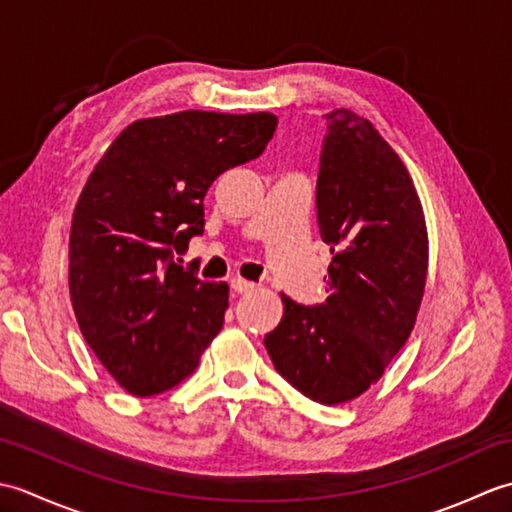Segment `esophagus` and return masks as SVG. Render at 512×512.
<instances>
[{"label": "esophagus", "instance_id": "esophagus-1", "mask_svg": "<svg viewBox=\"0 0 512 512\" xmlns=\"http://www.w3.org/2000/svg\"><path fill=\"white\" fill-rule=\"evenodd\" d=\"M231 288H233L235 292H239V295H246V292H253L257 286L253 284V281H248V279L233 277V279H231Z\"/></svg>", "mask_w": 512, "mask_h": 512}]
</instances>
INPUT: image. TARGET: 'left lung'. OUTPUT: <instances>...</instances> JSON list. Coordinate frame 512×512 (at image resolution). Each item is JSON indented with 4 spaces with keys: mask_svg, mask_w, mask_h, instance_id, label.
Returning <instances> with one entry per match:
<instances>
[{
    "mask_svg": "<svg viewBox=\"0 0 512 512\" xmlns=\"http://www.w3.org/2000/svg\"><path fill=\"white\" fill-rule=\"evenodd\" d=\"M317 222L330 246L328 297H290L264 345L303 396L339 405L383 376L416 323L429 239L407 167L374 125L350 110L325 114Z\"/></svg>",
    "mask_w": 512,
    "mask_h": 512,
    "instance_id": "obj_1",
    "label": "left lung"
}]
</instances>
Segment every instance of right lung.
I'll return each mask as SVG.
<instances>
[{
	"label": "right lung",
	"instance_id": "right-lung-1",
	"mask_svg": "<svg viewBox=\"0 0 512 512\" xmlns=\"http://www.w3.org/2000/svg\"><path fill=\"white\" fill-rule=\"evenodd\" d=\"M277 116L178 112L123 129L72 215L70 299L83 339L134 396L178 385L222 330L224 281L176 262L204 233V195L262 156Z\"/></svg>",
	"mask_w": 512,
	"mask_h": 512
}]
</instances>
